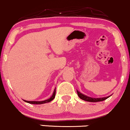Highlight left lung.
Returning a JSON list of instances; mask_svg holds the SVG:
<instances>
[{
  "label": "left lung",
  "mask_w": 130,
  "mask_h": 130,
  "mask_svg": "<svg viewBox=\"0 0 130 130\" xmlns=\"http://www.w3.org/2000/svg\"><path fill=\"white\" fill-rule=\"evenodd\" d=\"M77 91V93H78V95L81 99L83 100V101H87V102H100V101H105L106 99H107V98H109V97H102V98H92V97H88L87 95H85L82 94V93L79 92V91Z\"/></svg>",
  "instance_id": "left-lung-1"
}]
</instances>
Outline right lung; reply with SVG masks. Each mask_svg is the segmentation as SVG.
I'll return each instance as SVG.
<instances>
[{"mask_svg":"<svg viewBox=\"0 0 130 130\" xmlns=\"http://www.w3.org/2000/svg\"><path fill=\"white\" fill-rule=\"evenodd\" d=\"M55 95H56V88H55L54 91V93L52 94V95L51 96V98L45 100V101H24L26 102H28V103L31 104H42L47 103V102H49L51 101H52L55 98Z\"/></svg>","mask_w":130,"mask_h":130,"instance_id":"1","label":"right lung"}]
</instances>
